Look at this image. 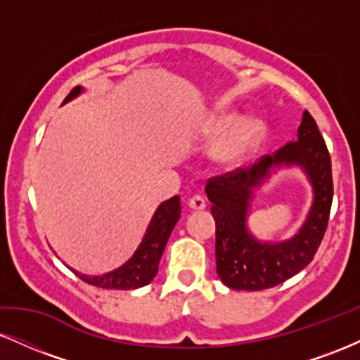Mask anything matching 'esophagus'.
Wrapping results in <instances>:
<instances>
[{
  "label": "esophagus",
  "instance_id": "obj_1",
  "mask_svg": "<svg viewBox=\"0 0 360 360\" xmlns=\"http://www.w3.org/2000/svg\"><path fill=\"white\" fill-rule=\"evenodd\" d=\"M188 205H189V208L194 210V212H201V210H205V208H206V201H205V198H203V196H200V194H196V196L189 198Z\"/></svg>",
  "mask_w": 360,
  "mask_h": 360
}]
</instances>
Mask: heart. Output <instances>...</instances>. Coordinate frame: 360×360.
I'll return each mask as SVG.
<instances>
[{
    "label": "heart",
    "instance_id": "heart-1",
    "mask_svg": "<svg viewBox=\"0 0 360 360\" xmlns=\"http://www.w3.org/2000/svg\"><path fill=\"white\" fill-rule=\"evenodd\" d=\"M233 117H221L218 122H214L212 127V134H223L230 125H232ZM264 123L257 118H243L229 134L223 137L214 147V157L220 162L235 164L240 162L247 155H250L260 146L264 139Z\"/></svg>",
    "mask_w": 360,
    "mask_h": 360
}]
</instances>
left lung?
<instances>
[{"instance_id":"1","label":"left lung","mask_w":360,"mask_h":360,"mask_svg":"<svg viewBox=\"0 0 360 360\" xmlns=\"http://www.w3.org/2000/svg\"><path fill=\"white\" fill-rule=\"evenodd\" d=\"M300 165L314 188V205L299 233L289 241L260 243L246 226L253 189L272 168ZM206 194L217 223V272L229 288L260 291L274 288L303 271L315 257L328 225L333 198L332 162L316 122L308 111L298 128V140L262 155L249 167L210 177Z\"/></svg>"}]
</instances>
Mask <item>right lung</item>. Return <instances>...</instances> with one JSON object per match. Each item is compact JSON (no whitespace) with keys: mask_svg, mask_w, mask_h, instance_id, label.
I'll return each instance as SVG.
<instances>
[{"mask_svg":"<svg viewBox=\"0 0 360 360\" xmlns=\"http://www.w3.org/2000/svg\"><path fill=\"white\" fill-rule=\"evenodd\" d=\"M82 93L81 86H76L71 93L68 94L64 103L71 101L72 98L79 96ZM181 217V201L179 196H172L171 200L160 203L152 217L150 225H148L146 235H143L142 243L131 259H128L122 267L108 272L103 276H86L81 272L71 269L77 278H81L84 283L91 286L103 288V289H137L147 286L152 279L155 278L159 271V260L162 257V252L166 249L172 229L176 226L177 220Z\"/></svg>","mask_w":360,"mask_h":360,"instance_id":"obj_1","label":"right lung"}]
</instances>
